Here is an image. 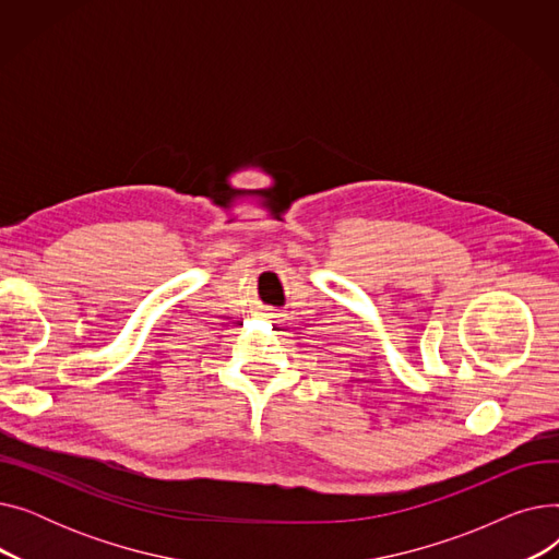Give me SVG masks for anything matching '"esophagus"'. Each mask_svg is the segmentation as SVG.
Returning <instances> with one entry per match:
<instances>
[{"mask_svg":"<svg viewBox=\"0 0 559 559\" xmlns=\"http://www.w3.org/2000/svg\"><path fill=\"white\" fill-rule=\"evenodd\" d=\"M264 317H267V319H274V317H278L276 312H264Z\"/></svg>","mask_w":559,"mask_h":559,"instance_id":"34e87169","label":"esophagus"}]
</instances>
